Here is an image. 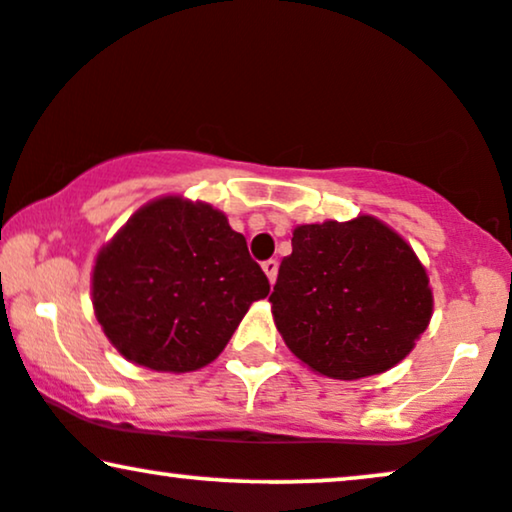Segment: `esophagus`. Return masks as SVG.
I'll return each mask as SVG.
<instances>
[{
	"label": "esophagus",
	"mask_w": 512,
	"mask_h": 512,
	"mask_svg": "<svg viewBox=\"0 0 512 512\" xmlns=\"http://www.w3.org/2000/svg\"><path fill=\"white\" fill-rule=\"evenodd\" d=\"M262 269H264V274L269 276V283H274L276 281V274H278V262L276 260L262 262Z\"/></svg>",
	"instance_id": "1"
}]
</instances>
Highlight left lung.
<instances>
[{
  "label": "left lung",
  "instance_id": "left-lung-1",
  "mask_svg": "<svg viewBox=\"0 0 512 512\" xmlns=\"http://www.w3.org/2000/svg\"><path fill=\"white\" fill-rule=\"evenodd\" d=\"M295 357L328 378L383 373L428 328V274L401 236L373 217L302 224L269 295Z\"/></svg>",
  "mask_w": 512,
  "mask_h": 512
}]
</instances>
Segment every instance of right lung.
<instances>
[{
	"label": "right lung",
	"instance_id": "right-lung-1",
	"mask_svg": "<svg viewBox=\"0 0 512 512\" xmlns=\"http://www.w3.org/2000/svg\"><path fill=\"white\" fill-rule=\"evenodd\" d=\"M92 295L122 357L184 373L219 357L269 278L222 212L160 198L99 252Z\"/></svg>",
	"mask_w": 512,
	"mask_h": 512
}]
</instances>
